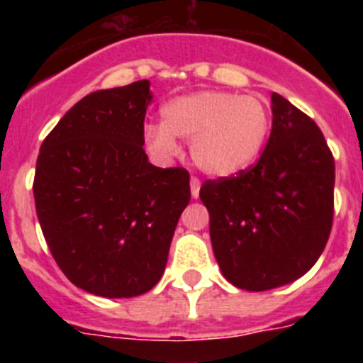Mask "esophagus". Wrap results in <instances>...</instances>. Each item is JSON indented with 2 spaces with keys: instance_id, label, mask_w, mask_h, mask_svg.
I'll return each mask as SVG.
<instances>
[{
  "instance_id": "esophagus-1",
  "label": "esophagus",
  "mask_w": 363,
  "mask_h": 363,
  "mask_svg": "<svg viewBox=\"0 0 363 363\" xmlns=\"http://www.w3.org/2000/svg\"><path fill=\"white\" fill-rule=\"evenodd\" d=\"M200 187H201L200 179L192 176V178H191V194H192V198L200 196Z\"/></svg>"
}]
</instances>
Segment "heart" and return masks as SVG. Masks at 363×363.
Listing matches in <instances>:
<instances>
[{
	"label": "heart",
	"instance_id": "obj_1",
	"mask_svg": "<svg viewBox=\"0 0 363 363\" xmlns=\"http://www.w3.org/2000/svg\"><path fill=\"white\" fill-rule=\"evenodd\" d=\"M271 130L272 112L258 96L198 91L167 101L162 123L147 125L143 140L160 160L178 152L176 138L191 140L198 169L214 178H229L258 162Z\"/></svg>",
	"mask_w": 363,
	"mask_h": 363
}]
</instances>
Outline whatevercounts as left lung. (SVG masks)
<instances>
[{
    "label": "left lung",
    "mask_w": 363,
    "mask_h": 363,
    "mask_svg": "<svg viewBox=\"0 0 363 363\" xmlns=\"http://www.w3.org/2000/svg\"><path fill=\"white\" fill-rule=\"evenodd\" d=\"M271 101L272 130L256 165L200 189L223 277L256 293L316 264L335 211V158L322 130L284 96Z\"/></svg>",
    "instance_id": "obj_1"
}]
</instances>
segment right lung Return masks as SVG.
Masks as SVG:
<instances>
[{"label": "right lung", "mask_w": 363, "mask_h": 363, "mask_svg": "<svg viewBox=\"0 0 363 363\" xmlns=\"http://www.w3.org/2000/svg\"><path fill=\"white\" fill-rule=\"evenodd\" d=\"M149 86L85 96L38 156L32 189L47 245L63 274L96 296H140L158 284L191 200L184 167H154L143 150Z\"/></svg>", "instance_id": "add662e5"}]
</instances>
